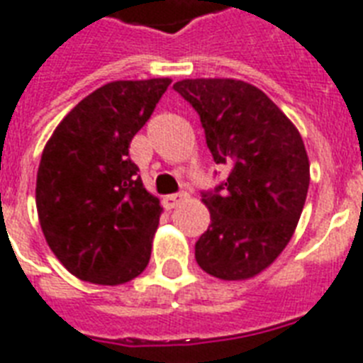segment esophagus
I'll use <instances>...</instances> for the list:
<instances>
[{"instance_id":"obj_1","label":"esophagus","mask_w":363,"mask_h":363,"mask_svg":"<svg viewBox=\"0 0 363 363\" xmlns=\"http://www.w3.org/2000/svg\"><path fill=\"white\" fill-rule=\"evenodd\" d=\"M186 199V194L181 192V194H171V196H165L164 198V207L165 209H175L179 205L182 203Z\"/></svg>"}]
</instances>
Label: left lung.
Instances as JSON below:
<instances>
[{"instance_id":"1","label":"left lung","mask_w":363,"mask_h":363,"mask_svg":"<svg viewBox=\"0 0 363 363\" xmlns=\"http://www.w3.org/2000/svg\"><path fill=\"white\" fill-rule=\"evenodd\" d=\"M198 111L226 182L201 201L209 230L196 262L222 281L267 269L292 239L309 190V158L292 121L259 88L238 79H184L173 84Z\"/></svg>"}]
</instances>
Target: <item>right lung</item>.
Wrapping results in <instances>:
<instances>
[{
  "label": "right lung",
  "instance_id": "obj_1",
  "mask_svg": "<svg viewBox=\"0 0 363 363\" xmlns=\"http://www.w3.org/2000/svg\"><path fill=\"white\" fill-rule=\"evenodd\" d=\"M169 84L167 77L107 82L64 116L43 148L39 224L81 281L116 286L148 265L162 205L143 186L130 143Z\"/></svg>",
  "mask_w": 363,
  "mask_h": 363
}]
</instances>
